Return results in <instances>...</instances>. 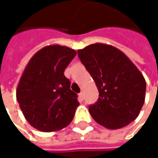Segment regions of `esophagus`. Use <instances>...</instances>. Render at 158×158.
<instances>
[{"instance_id": "obj_1", "label": "esophagus", "mask_w": 158, "mask_h": 158, "mask_svg": "<svg viewBox=\"0 0 158 158\" xmlns=\"http://www.w3.org/2000/svg\"><path fill=\"white\" fill-rule=\"evenodd\" d=\"M79 99L80 102H82L83 100H84V95H83V93L82 92H80L79 94Z\"/></svg>"}]
</instances>
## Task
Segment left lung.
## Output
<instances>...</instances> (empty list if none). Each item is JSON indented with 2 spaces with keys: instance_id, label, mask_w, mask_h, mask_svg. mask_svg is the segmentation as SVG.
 I'll return each mask as SVG.
<instances>
[{
  "instance_id": "left-lung-1",
  "label": "left lung",
  "mask_w": 158,
  "mask_h": 158,
  "mask_svg": "<svg viewBox=\"0 0 158 158\" xmlns=\"http://www.w3.org/2000/svg\"><path fill=\"white\" fill-rule=\"evenodd\" d=\"M78 55L100 92L98 101L89 108L92 118L111 130L135 121L143 105L146 89L135 65L118 48L101 43L79 49Z\"/></svg>"
}]
</instances>
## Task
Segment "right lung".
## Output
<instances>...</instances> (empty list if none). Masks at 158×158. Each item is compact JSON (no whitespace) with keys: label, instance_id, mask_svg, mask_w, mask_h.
<instances>
[{"label":"right lung","instance_id":"add662e5","mask_svg":"<svg viewBox=\"0 0 158 158\" xmlns=\"http://www.w3.org/2000/svg\"><path fill=\"white\" fill-rule=\"evenodd\" d=\"M77 52L59 45L47 46L28 62L16 89L26 121L41 132L58 131L73 120L79 102L64 75Z\"/></svg>","mask_w":158,"mask_h":158}]
</instances>
